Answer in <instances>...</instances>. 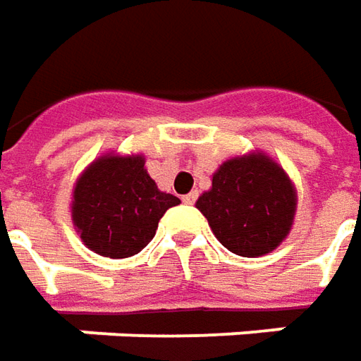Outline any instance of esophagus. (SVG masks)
Returning <instances> with one entry per match:
<instances>
[{
  "label": "esophagus",
  "mask_w": 361,
  "mask_h": 361,
  "mask_svg": "<svg viewBox=\"0 0 361 361\" xmlns=\"http://www.w3.org/2000/svg\"><path fill=\"white\" fill-rule=\"evenodd\" d=\"M181 200H183V204L193 205V204H195V202H197V192H190V193H185V195H183V197H181Z\"/></svg>",
  "instance_id": "esophagus-1"
}]
</instances>
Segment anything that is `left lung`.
<instances>
[{
  "instance_id": "1",
  "label": "left lung",
  "mask_w": 361,
  "mask_h": 361,
  "mask_svg": "<svg viewBox=\"0 0 361 361\" xmlns=\"http://www.w3.org/2000/svg\"><path fill=\"white\" fill-rule=\"evenodd\" d=\"M195 205L221 245L243 257H257L276 250L288 235L295 190L276 161L250 154L226 161L214 173L212 190Z\"/></svg>"
}]
</instances>
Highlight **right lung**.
<instances>
[{"mask_svg":"<svg viewBox=\"0 0 361 361\" xmlns=\"http://www.w3.org/2000/svg\"><path fill=\"white\" fill-rule=\"evenodd\" d=\"M142 156L99 157L73 190L71 218L83 243L104 257H130L156 235L157 224L176 195L159 192Z\"/></svg>","mask_w":361,"mask_h":361,"instance_id":"right-lung-1","label":"right lung"}]
</instances>
